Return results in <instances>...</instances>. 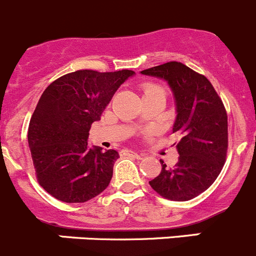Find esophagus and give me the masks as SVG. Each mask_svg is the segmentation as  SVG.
Wrapping results in <instances>:
<instances>
[{"label": "esophagus", "instance_id": "esophagus-1", "mask_svg": "<svg viewBox=\"0 0 256 256\" xmlns=\"http://www.w3.org/2000/svg\"><path fill=\"white\" fill-rule=\"evenodd\" d=\"M124 154H126V156H132V157L137 158V160H140V158L143 157V154H140V153L134 152V150H124Z\"/></svg>", "mask_w": 256, "mask_h": 256}]
</instances>
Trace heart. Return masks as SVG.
<instances>
[{
	"label": "heart",
	"instance_id": "b5f03b06",
	"mask_svg": "<svg viewBox=\"0 0 256 256\" xmlns=\"http://www.w3.org/2000/svg\"><path fill=\"white\" fill-rule=\"evenodd\" d=\"M157 92H160V93H164V89L160 85L156 84H150L144 88V96L146 94H150V93H157Z\"/></svg>",
	"mask_w": 256,
	"mask_h": 256
}]
</instances>
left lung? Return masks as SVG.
<instances>
[{"mask_svg": "<svg viewBox=\"0 0 256 256\" xmlns=\"http://www.w3.org/2000/svg\"><path fill=\"white\" fill-rule=\"evenodd\" d=\"M140 74L167 82L176 104L174 133L182 136L176 166L167 168L160 160V174L150 184L164 198L188 201L206 191L222 170L228 150L225 106L208 78L182 62H166Z\"/></svg>", "mask_w": 256, "mask_h": 256, "instance_id": "1", "label": "left lung"}]
</instances>
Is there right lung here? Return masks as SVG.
<instances>
[{
  "label": "right lung",
  "instance_id": "1",
  "mask_svg": "<svg viewBox=\"0 0 256 256\" xmlns=\"http://www.w3.org/2000/svg\"><path fill=\"white\" fill-rule=\"evenodd\" d=\"M132 70H78L51 82L28 126V147L38 184L62 202H86L108 187L116 150L89 147L90 126Z\"/></svg>",
  "mask_w": 256,
  "mask_h": 256
}]
</instances>
